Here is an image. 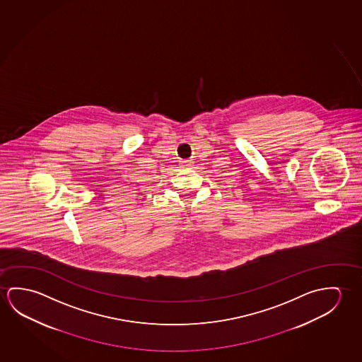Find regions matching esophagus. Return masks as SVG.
<instances>
[{
    "instance_id": "1",
    "label": "esophagus",
    "mask_w": 362,
    "mask_h": 362,
    "mask_svg": "<svg viewBox=\"0 0 362 362\" xmlns=\"http://www.w3.org/2000/svg\"><path fill=\"white\" fill-rule=\"evenodd\" d=\"M184 166H191V161H185Z\"/></svg>"
}]
</instances>
